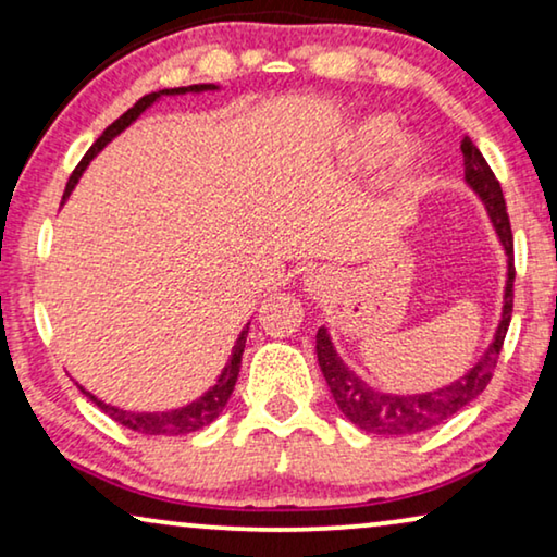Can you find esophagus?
Instances as JSON below:
<instances>
[{
  "label": "esophagus",
  "mask_w": 557,
  "mask_h": 557,
  "mask_svg": "<svg viewBox=\"0 0 557 557\" xmlns=\"http://www.w3.org/2000/svg\"><path fill=\"white\" fill-rule=\"evenodd\" d=\"M330 281H332V273L324 271V269L311 271L309 276H307V284H309L311 292H322L324 286H330Z\"/></svg>",
  "instance_id": "1"
}]
</instances>
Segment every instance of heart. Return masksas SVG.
I'll return each mask as SVG.
<instances>
[{
  "instance_id": "1",
  "label": "heart",
  "mask_w": 557,
  "mask_h": 557,
  "mask_svg": "<svg viewBox=\"0 0 557 557\" xmlns=\"http://www.w3.org/2000/svg\"><path fill=\"white\" fill-rule=\"evenodd\" d=\"M395 136H398V132H395V126L387 124L385 119L370 121V124H364L360 128V134H357V139H355L357 154L364 159H380L391 151ZM403 162L406 164L413 162V149L403 151Z\"/></svg>"
}]
</instances>
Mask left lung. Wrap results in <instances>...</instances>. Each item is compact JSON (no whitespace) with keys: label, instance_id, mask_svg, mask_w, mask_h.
<instances>
[{"label":"left lung","instance_id":"left-lung-1","mask_svg":"<svg viewBox=\"0 0 557 557\" xmlns=\"http://www.w3.org/2000/svg\"><path fill=\"white\" fill-rule=\"evenodd\" d=\"M463 151V174L471 189L482 197L486 210H490L492 225L497 231L502 246L507 253V286H505V309H502V322L494 334V342L490 349L482 355L474 368L456 383L441 387V391L425 393V395H391V393H377L370 385H364L345 362L339 360V355L334 352L332 339L326 330L317 332V357L322 375L330 385V393L334 403H337L342 413L352 421L357 429L368 433H380V436H410V433L429 431L433 425L444 423L454 413H459L463 406H469L476 395L484 393V387L490 385L497 368V357L505 345L509 319H512V299H515V238H512V225H509L505 195H502L499 180L494 177L492 166L486 164L482 151L474 147V141L469 136H463L461 141Z\"/></svg>","mask_w":557,"mask_h":557}]
</instances>
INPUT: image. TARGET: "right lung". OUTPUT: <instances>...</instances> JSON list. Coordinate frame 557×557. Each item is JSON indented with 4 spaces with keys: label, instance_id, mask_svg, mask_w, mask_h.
I'll list each match as a JSON object with an SVG mask.
<instances>
[{
    "label": "right lung",
    "instance_id": "right-lung-1",
    "mask_svg": "<svg viewBox=\"0 0 557 557\" xmlns=\"http://www.w3.org/2000/svg\"><path fill=\"white\" fill-rule=\"evenodd\" d=\"M218 86H212V83H200V86H185V88H164V90H157V94H149L144 96L136 101L132 109H128L124 116H119L113 124L106 128V132L98 136L94 147H90L86 151V157L81 159V164L75 166L71 180H67L65 185V193H63V202L67 200V195L73 193V187L78 185V177L83 174V170H86L90 159H94L98 151H101L106 144H109L113 136H119L124 128L132 124V121H136L141 116L144 111L149 109L151 103L157 101V98L162 96H180V94H202V90H215ZM248 326L250 322L246 324V330L240 332L238 342H235L233 347V355L231 360H227L223 375L218 377V383L210 387L208 393L202 395V398H197L195 403H189V406L180 408V410H166V413H128V410H121V408H113V406H106L103 400H98L96 395L86 393L81 387L83 393L88 395L90 400L96 403L98 408L103 410V413H109L113 421L126 425V429H132L136 433H147V436H185V433H193V431H200L205 429V425H210L215 418L223 413L225 403L231 400L233 395V387H235V380H238V372H240V360H243V349H246V337H248Z\"/></svg>",
    "mask_w": 557,
    "mask_h": 557
}]
</instances>
